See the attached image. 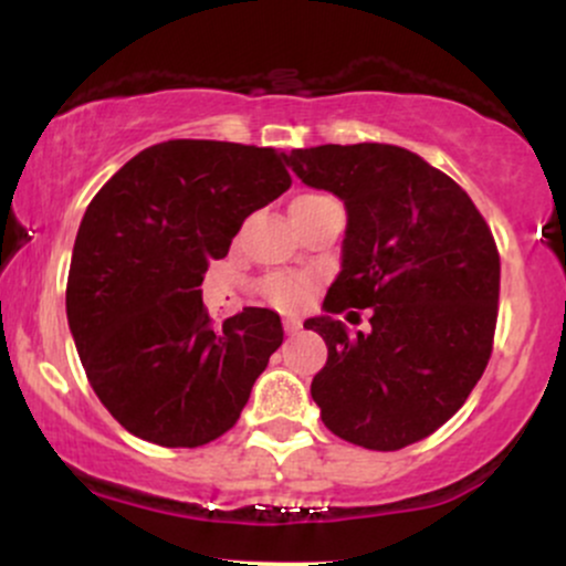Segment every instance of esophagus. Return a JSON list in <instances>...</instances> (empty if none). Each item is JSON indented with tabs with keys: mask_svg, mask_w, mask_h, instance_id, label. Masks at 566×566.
I'll return each instance as SVG.
<instances>
[{
	"mask_svg": "<svg viewBox=\"0 0 566 566\" xmlns=\"http://www.w3.org/2000/svg\"><path fill=\"white\" fill-rule=\"evenodd\" d=\"M301 329H303V324L297 319H284V333H287V335L301 333Z\"/></svg>",
	"mask_w": 566,
	"mask_h": 566,
	"instance_id": "esophagus-1",
	"label": "esophagus"
}]
</instances>
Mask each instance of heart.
<instances>
[{
  "instance_id": "heart-1",
  "label": "heart",
  "mask_w": 566,
  "mask_h": 566,
  "mask_svg": "<svg viewBox=\"0 0 566 566\" xmlns=\"http://www.w3.org/2000/svg\"><path fill=\"white\" fill-rule=\"evenodd\" d=\"M319 199H324V197L305 193V197H297L295 201H292V207L311 205V201H319ZM258 290H261V297L265 303L276 305V308H282V311H297L311 301V295H314V290H316V282L308 274L276 271V274L265 276Z\"/></svg>"
}]
</instances>
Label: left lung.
<instances>
[{"label": "left lung", "mask_w": 566, "mask_h": 566, "mask_svg": "<svg viewBox=\"0 0 566 566\" xmlns=\"http://www.w3.org/2000/svg\"><path fill=\"white\" fill-rule=\"evenodd\" d=\"M282 157L348 210L343 271L324 311L373 314L367 335H348L333 316L305 322L327 343L311 382L322 423L378 452L431 437L492 354L500 255L490 226L450 175L407 148L329 143Z\"/></svg>", "instance_id": "1"}]
</instances>
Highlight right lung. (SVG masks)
<instances>
[{"label":"right lung","mask_w":566,"mask_h":566,"mask_svg":"<svg viewBox=\"0 0 566 566\" xmlns=\"http://www.w3.org/2000/svg\"><path fill=\"white\" fill-rule=\"evenodd\" d=\"M290 184L274 148L167 140L90 201L71 255L69 327L97 399L138 439L201 447L242 415L282 346V319L244 308L212 329L199 287L244 218Z\"/></svg>","instance_id":"add662e5"}]
</instances>
